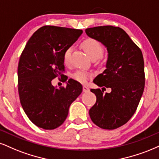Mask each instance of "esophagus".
<instances>
[{
	"label": "esophagus",
	"mask_w": 159,
	"mask_h": 159,
	"mask_svg": "<svg viewBox=\"0 0 159 159\" xmlns=\"http://www.w3.org/2000/svg\"><path fill=\"white\" fill-rule=\"evenodd\" d=\"M83 92H89L90 89H89V88L87 87V86L84 85L83 87Z\"/></svg>",
	"instance_id": "1"
}]
</instances>
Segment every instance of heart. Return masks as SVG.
Returning a JSON list of instances; mask_svg holds the SVG:
<instances>
[{
    "mask_svg": "<svg viewBox=\"0 0 159 159\" xmlns=\"http://www.w3.org/2000/svg\"><path fill=\"white\" fill-rule=\"evenodd\" d=\"M82 46L87 52V54L93 60H97L102 55L103 46L99 40L94 38H87L82 43ZM72 47H68L65 49L62 54V60L66 66H69L70 63V56H71ZM93 76V74L90 72L83 70H79L72 74V78L76 81L81 83H86Z\"/></svg>",
    "mask_w": 159,
    "mask_h": 159,
    "instance_id": "obj_1",
    "label": "heart"
}]
</instances>
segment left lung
<instances>
[{
  "instance_id": "left-lung-1",
  "label": "left lung",
  "mask_w": 159,
  "mask_h": 159,
  "mask_svg": "<svg viewBox=\"0 0 159 159\" xmlns=\"http://www.w3.org/2000/svg\"><path fill=\"white\" fill-rule=\"evenodd\" d=\"M90 38L99 40L108 52L106 69L96 76L94 83L110 88L104 93L91 89L97 101L89 110L92 121L98 127L113 130L130 120L136 112L145 85L142 52L128 34L119 27L97 26L85 29Z\"/></svg>"
}]
</instances>
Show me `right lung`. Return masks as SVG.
Returning <instances> with one entry per match:
<instances>
[{
	"label": "right lung",
	"instance_id": "obj_1",
	"mask_svg": "<svg viewBox=\"0 0 159 159\" xmlns=\"http://www.w3.org/2000/svg\"><path fill=\"white\" fill-rule=\"evenodd\" d=\"M82 33L80 29L44 25L32 34L21 53L17 67L20 101L36 126L45 130L60 126L70 104L82 93L81 84L72 79L60 89L52 84L56 77L64 80L62 54Z\"/></svg>",
	"mask_w": 159,
	"mask_h": 159
}]
</instances>
